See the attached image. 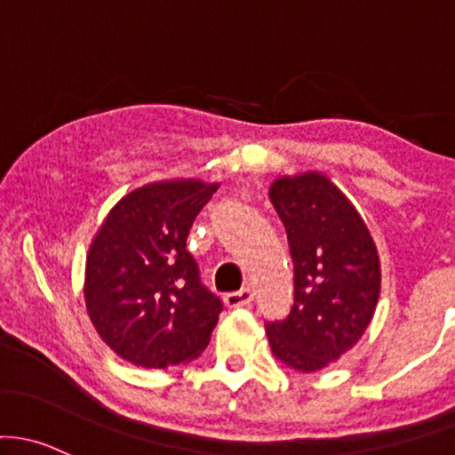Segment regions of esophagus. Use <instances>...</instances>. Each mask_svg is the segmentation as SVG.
<instances>
[{
    "instance_id": "1",
    "label": "esophagus",
    "mask_w": 455,
    "mask_h": 455,
    "mask_svg": "<svg viewBox=\"0 0 455 455\" xmlns=\"http://www.w3.org/2000/svg\"><path fill=\"white\" fill-rule=\"evenodd\" d=\"M254 298L252 289H239V291H233V293H227L224 296V304H227L228 308H239V307H246V304H251Z\"/></svg>"
}]
</instances>
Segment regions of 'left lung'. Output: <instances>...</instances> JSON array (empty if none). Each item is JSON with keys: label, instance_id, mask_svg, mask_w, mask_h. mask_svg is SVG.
Instances as JSON below:
<instances>
[{"label": "left lung", "instance_id": "8db88e82", "mask_svg": "<svg viewBox=\"0 0 455 455\" xmlns=\"http://www.w3.org/2000/svg\"><path fill=\"white\" fill-rule=\"evenodd\" d=\"M269 201L293 259V307L266 326L278 361L311 373L358 343L380 298V257L365 220L323 172L278 177Z\"/></svg>", "mask_w": 455, "mask_h": 455}]
</instances>
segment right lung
I'll use <instances>...</instances> for the list:
<instances>
[{"label": "right lung", "mask_w": 455, "mask_h": 455, "mask_svg": "<svg viewBox=\"0 0 455 455\" xmlns=\"http://www.w3.org/2000/svg\"><path fill=\"white\" fill-rule=\"evenodd\" d=\"M216 189L198 179L147 183L114 204L90 243V322L132 365H183L212 339L222 302L203 287L186 242Z\"/></svg>", "instance_id": "right-lung-1"}]
</instances>
